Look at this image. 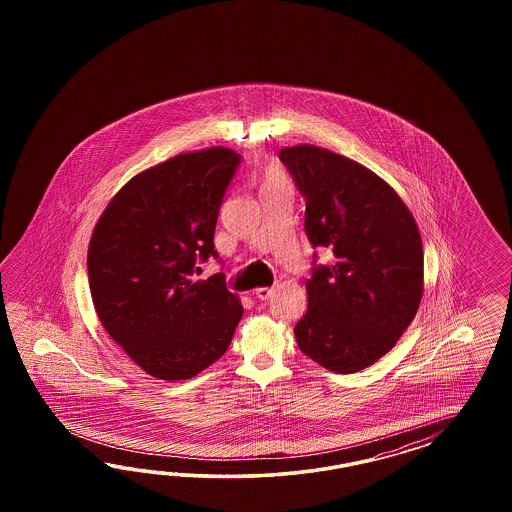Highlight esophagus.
Instances as JSON below:
<instances>
[{
	"label": "esophagus",
	"instance_id": "obj_1",
	"mask_svg": "<svg viewBox=\"0 0 512 512\" xmlns=\"http://www.w3.org/2000/svg\"><path fill=\"white\" fill-rule=\"evenodd\" d=\"M272 295H274V287H259V289H255V296L259 300H268Z\"/></svg>",
	"mask_w": 512,
	"mask_h": 512
}]
</instances>
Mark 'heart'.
<instances>
[{
    "mask_svg": "<svg viewBox=\"0 0 512 512\" xmlns=\"http://www.w3.org/2000/svg\"><path fill=\"white\" fill-rule=\"evenodd\" d=\"M287 184V176L279 169L278 165H270L263 176V189L266 187L283 186Z\"/></svg>",
    "mask_w": 512,
    "mask_h": 512,
    "instance_id": "b5f03b06",
    "label": "heart"
}]
</instances>
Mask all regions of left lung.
I'll use <instances>...</instances> for the list:
<instances>
[{
    "instance_id": "obj_1",
    "label": "left lung",
    "mask_w": 512,
    "mask_h": 512,
    "mask_svg": "<svg viewBox=\"0 0 512 512\" xmlns=\"http://www.w3.org/2000/svg\"><path fill=\"white\" fill-rule=\"evenodd\" d=\"M279 159L306 199L311 246L336 257L332 266H315L306 283L308 311L296 323V343L330 372H360L385 357L417 315L419 227L383 178L345 155L300 144L283 148Z\"/></svg>"
}]
</instances>
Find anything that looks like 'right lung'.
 Here are the masks:
<instances>
[{"mask_svg":"<svg viewBox=\"0 0 512 512\" xmlns=\"http://www.w3.org/2000/svg\"><path fill=\"white\" fill-rule=\"evenodd\" d=\"M240 159L214 146L139 172L93 229L88 279L97 317L155 379L201 373L227 351L242 319L223 274L191 279L197 261L217 259L219 206Z\"/></svg>","mask_w":512,"mask_h":512,"instance_id":"add662e5","label":"right lung"}]
</instances>
